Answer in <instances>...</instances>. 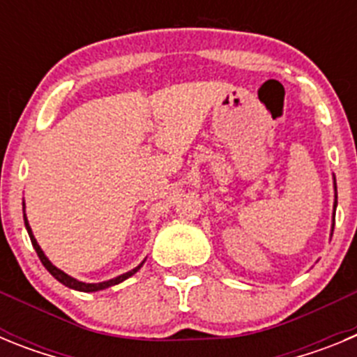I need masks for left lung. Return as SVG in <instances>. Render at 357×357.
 <instances>
[{"mask_svg":"<svg viewBox=\"0 0 357 357\" xmlns=\"http://www.w3.org/2000/svg\"><path fill=\"white\" fill-rule=\"evenodd\" d=\"M338 198V197H336ZM336 206H338V200H334V209H336ZM333 229H334V225H333Z\"/></svg>","mask_w":357,"mask_h":357,"instance_id":"8db88e82","label":"left lung"}]
</instances>
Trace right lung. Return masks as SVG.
I'll return each instance as SVG.
<instances>
[{"mask_svg":"<svg viewBox=\"0 0 357 357\" xmlns=\"http://www.w3.org/2000/svg\"><path fill=\"white\" fill-rule=\"evenodd\" d=\"M24 227H26L28 236H30V239H31V245H33V248H36L37 255H39V259H40V263L44 264V268H46V270H48V272L52 273V275L55 277V279L59 280V282H62V284L68 286V288H71V289H78V291L89 293V291H100V289L110 288V286L119 284V282H123V280H125V279H128V277L134 275V273L137 272V270H139V268L143 266V263H144V261H143V263H141L139 266H135L134 270H130V272L123 273V275L116 277V279L105 280V282H96V284H89V282H82V280H77V279H75V277L68 275V273H64V272H62V270H59V268H56V266H53L52 261H50L48 257L44 255V252L40 250V247H39V243H37V239L33 238V234H31V229H30V225H28L26 214H24Z\"/></svg>","mask_w":357,"mask_h":357,"instance_id":"obj_1","label":"right lung"}]
</instances>
